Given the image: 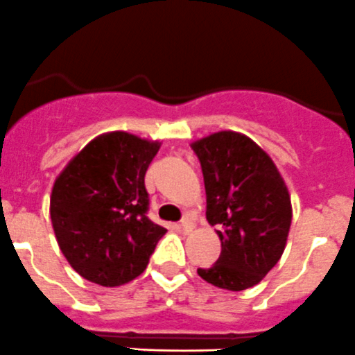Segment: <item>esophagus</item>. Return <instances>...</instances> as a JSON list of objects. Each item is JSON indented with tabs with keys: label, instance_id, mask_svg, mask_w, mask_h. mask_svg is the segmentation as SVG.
<instances>
[{
	"label": "esophagus",
	"instance_id": "esophagus-1",
	"mask_svg": "<svg viewBox=\"0 0 355 355\" xmlns=\"http://www.w3.org/2000/svg\"><path fill=\"white\" fill-rule=\"evenodd\" d=\"M178 228H180L181 232H184V234H190V232L195 228V225H193V221H190V219H183V221L178 225Z\"/></svg>",
	"mask_w": 355,
	"mask_h": 355
}]
</instances>
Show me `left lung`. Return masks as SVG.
<instances>
[{"instance_id": "obj_1", "label": "left lung", "mask_w": 355, "mask_h": 355, "mask_svg": "<svg viewBox=\"0 0 355 355\" xmlns=\"http://www.w3.org/2000/svg\"><path fill=\"white\" fill-rule=\"evenodd\" d=\"M204 174L207 221L218 226L221 254L198 268L209 284L244 291L263 281L284 252L291 195L277 165L245 134L221 130L191 143Z\"/></svg>"}]
</instances>
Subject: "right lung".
Masks as SVG:
<instances>
[{
  "label": "right lung",
  "instance_id": "1",
  "mask_svg": "<svg viewBox=\"0 0 355 355\" xmlns=\"http://www.w3.org/2000/svg\"><path fill=\"white\" fill-rule=\"evenodd\" d=\"M160 144L123 130L101 134L57 175L50 195L53 234L87 281L104 288L134 281L167 232L146 218L144 174Z\"/></svg>",
  "mask_w": 355,
  "mask_h": 355
}]
</instances>
